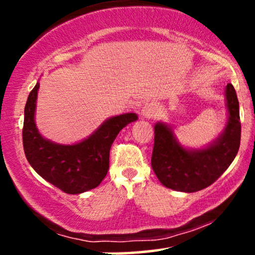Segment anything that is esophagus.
<instances>
[{"label":"esophagus","instance_id":"obj_1","mask_svg":"<svg viewBox=\"0 0 255 255\" xmlns=\"http://www.w3.org/2000/svg\"><path fill=\"white\" fill-rule=\"evenodd\" d=\"M157 114V105L154 103H147L144 105V108H142L141 110V115L144 116V118H153L154 115Z\"/></svg>","mask_w":255,"mask_h":255}]
</instances>
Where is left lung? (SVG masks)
I'll return each instance as SVG.
<instances>
[{"label": "left lung", "mask_w": 255, "mask_h": 255, "mask_svg": "<svg viewBox=\"0 0 255 255\" xmlns=\"http://www.w3.org/2000/svg\"><path fill=\"white\" fill-rule=\"evenodd\" d=\"M229 120L221 136L211 146L199 151L183 148L170 128L154 126L151 165L163 186L180 192H198L218 180L238 154L241 140L239 101L235 89L227 85Z\"/></svg>", "instance_id": "left-lung-1"}]
</instances>
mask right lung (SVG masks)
<instances>
[{"instance_id":"add662e5","label":"right lung","mask_w":255,"mask_h":255,"mask_svg":"<svg viewBox=\"0 0 255 255\" xmlns=\"http://www.w3.org/2000/svg\"><path fill=\"white\" fill-rule=\"evenodd\" d=\"M33 87L25 105L22 144L32 168L44 180L67 194L96 188L109 170L110 147L122 128L136 121L135 114H124L105 121L92 135L75 145H58L38 133L34 124L37 93Z\"/></svg>"}]
</instances>
